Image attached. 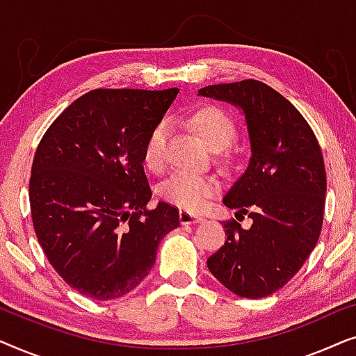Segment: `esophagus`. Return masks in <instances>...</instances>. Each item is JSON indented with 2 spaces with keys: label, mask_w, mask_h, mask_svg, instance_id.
Here are the masks:
<instances>
[{
  "label": "esophagus",
  "mask_w": 356,
  "mask_h": 356,
  "mask_svg": "<svg viewBox=\"0 0 356 356\" xmlns=\"http://www.w3.org/2000/svg\"><path fill=\"white\" fill-rule=\"evenodd\" d=\"M202 220L204 217L196 216V213H191L188 211H179V222H181V225H191V223H199Z\"/></svg>",
  "instance_id": "1"
}]
</instances>
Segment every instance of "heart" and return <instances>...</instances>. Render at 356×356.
<instances>
[{
	"label": "heart",
	"instance_id": "heart-1",
	"mask_svg": "<svg viewBox=\"0 0 356 356\" xmlns=\"http://www.w3.org/2000/svg\"><path fill=\"white\" fill-rule=\"evenodd\" d=\"M189 124L209 147L222 150L235 139L236 128L233 120L217 106H202L189 116ZM168 123L165 120L154 124L143 147V163L152 173H162L167 165ZM220 191V183L211 175L175 173L160 186V196L165 201L184 209L199 212L207 201Z\"/></svg>",
	"mask_w": 356,
	"mask_h": 356
}]
</instances>
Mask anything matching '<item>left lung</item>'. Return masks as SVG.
Instances as JSON below:
<instances>
[{
	"label": "left lung",
	"instance_id": "1",
	"mask_svg": "<svg viewBox=\"0 0 356 356\" xmlns=\"http://www.w3.org/2000/svg\"><path fill=\"white\" fill-rule=\"evenodd\" d=\"M199 95L241 108L251 144L246 172L223 204L248 213L245 230L223 222L227 241L207 259L211 274L243 298L275 293L301 269L324 220L325 168L319 143L303 115L264 82L207 86Z\"/></svg>",
	"mask_w": 356,
	"mask_h": 356
}]
</instances>
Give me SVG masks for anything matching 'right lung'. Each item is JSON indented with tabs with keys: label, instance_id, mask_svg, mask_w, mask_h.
<instances>
[{
	"label": "right lung",
	"instance_id": "add662e5",
	"mask_svg": "<svg viewBox=\"0 0 356 356\" xmlns=\"http://www.w3.org/2000/svg\"><path fill=\"white\" fill-rule=\"evenodd\" d=\"M178 89H95L53 121L32 163L29 199L47 259L71 289L120 298L155 264L159 243L179 227L167 202L147 209L143 167L149 131Z\"/></svg>",
	"mask_w": 356,
	"mask_h": 356
}]
</instances>
